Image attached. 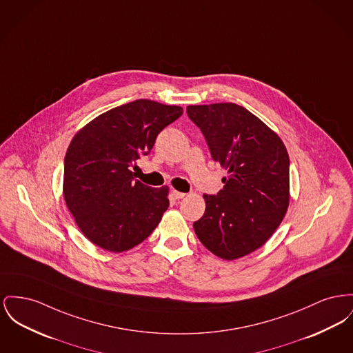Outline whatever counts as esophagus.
<instances>
[{"label":"esophagus","mask_w":353,"mask_h":353,"mask_svg":"<svg viewBox=\"0 0 353 353\" xmlns=\"http://www.w3.org/2000/svg\"><path fill=\"white\" fill-rule=\"evenodd\" d=\"M172 196H173V199H174V200H181V199H184V197H185V193H183V192H177V190H173V192H172Z\"/></svg>","instance_id":"1"}]
</instances>
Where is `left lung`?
Returning a JSON list of instances; mask_svg holds the SVG:
<instances>
[{
    "label": "left lung",
    "mask_w": 353,
    "mask_h": 353,
    "mask_svg": "<svg viewBox=\"0 0 353 353\" xmlns=\"http://www.w3.org/2000/svg\"><path fill=\"white\" fill-rule=\"evenodd\" d=\"M188 117L210 156L228 170L217 194H204L205 213L193 228L205 248L234 260L260 248L290 204V157L280 137L244 106L189 105Z\"/></svg>",
    "instance_id": "1"
}]
</instances>
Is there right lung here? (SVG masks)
I'll use <instances>...</instances> for the list:
<instances>
[{"label":"right lung","mask_w":353,"mask_h":353,"mask_svg":"<svg viewBox=\"0 0 353 353\" xmlns=\"http://www.w3.org/2000/svg\"><path fill=\"white\" fill-rule=\"evenodd\" d=\"M183 108L136 100L113 108L73 137L63 161V197L85 237L109 252L143 243L169 207L168 187L134 181L130 170Z\"/></svg>","instance_id":"add662e5"}]
</instances>
